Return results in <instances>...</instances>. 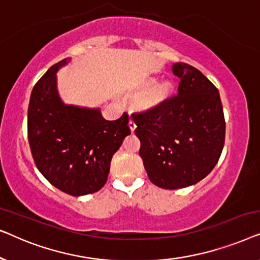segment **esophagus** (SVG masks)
Segmentation results:
<instances>
[{
	"label": "esophagus",
	"mask_w": 260,
	"mask_h": 260,
	"mask_svg": "<svg viewBox=\"0 0 260 260\" xmlns=\"http://www.w3.org/2000/svg\"><path fill=\"white\" fill-rule=\"evenodd\" d=\"M129 126H130V130H131V133H134L135 131V129H136V123H135V120H133V119H130L129 120Z\"/></svg>",
	"instance_id": "obj_1"
}]
</instances>
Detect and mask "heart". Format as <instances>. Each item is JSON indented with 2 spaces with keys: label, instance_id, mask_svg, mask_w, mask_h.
<instances>
[{
  "label": "heart",
  "instance_id": "b5f03b06",
  "mask_svg": "<svg viewBox=\"0 0 260 260\" xmlns=\"http://www.w3.org/2000/svg\"><path fill=\"white\" fill-rule=\"evenodd\" d=\"M155 84H156V80H155V79L149 80L148 84H147V88H149V90H150V88H152V87L155 86ZM169 92H170V90H169L168 86H162V87H159L157 91H155L154 93H152V94L150 95V98H149L148 101H147V104H148V105H156V104H159V103L163 102L167 97H168Z\"/></svg>",
  "mask_w": 260,
  "mask_h": 260
}]
</instances>
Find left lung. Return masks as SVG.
<instances>
[{
	"mask_svg": "<svg viewBox=\"0 0 260 260\" xmlns=\"http://www.w3.org/2000/svg\"><path fill=\"white\" fill-rule=\"evenodd\" d=\"M173 72L180 78L179 93L133 116L149 180L163 189L189 187L207 176L226 131L218 88L188 63H175Z\"/></svg>",
	"mask_w": 260,
	"mask_h": 260,
	"instance_id": "left-lung-1",
	"label": "left lung"
}]
</instances>
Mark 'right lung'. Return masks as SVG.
I'll return each instance as SVG.
<instances>
[{"instance_id": "obj_1", "label": "right lung", "mask_w": 260, "mask_h": 260, "mask_svg": "<svg viewBox=\"0 0 260 260\" xmlns=\"http://www.w3.org/2000/svg\"><path fill=\"white\" fill-rule=\"evenodd\" d=\"M53 65L31 91L28 142L35 166L48 182L72 197L92 194L108 181L110 163L125 136L129 116L106 120L99 110L65 105L56 91Z\"/></svg>"}]
</instances>
